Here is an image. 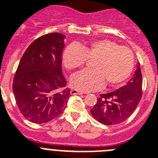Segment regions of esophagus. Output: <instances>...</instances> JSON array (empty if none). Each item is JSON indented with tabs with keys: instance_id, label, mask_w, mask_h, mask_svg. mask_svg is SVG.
<instances>
[{
	"instance_id": "esophagus-1",
	"label": "esophagus",
	"mask_w": 158,
	"mask_h": 158,
	"mask_svg": "<svg viewBox=\"0 0 158 158\" xmlns=\"http://www.w3.org/2000/svg\"><path fill=\"white\" fill-rule=\"evenodd\" d=\"M70 94L71 95H82L83 94V92H80V91L75 90V89H72L70 91Z\"/></svg>"
}]
</instances>
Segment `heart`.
Segmentation results:
<instances>
[{
	"mask_svg": "<svg viewBox=\"0 0 158 158\" xmlns=\"http://www.w3.org/2000/svg\"><path fill=\"white\" fill-rule=\"evenodd\" d=\"M87 59L94 60L93 70L80 71L70 79L71 86L77 90H98L105 83L110 87L120 85L131 75L135 64L130 48L108 39L93 40L79 48L68 46L62 54L64 66L69 70L81 67Z\"/></svg>",
	"mask_w": 158,
	"mask_h": 158,
	"instance_id": "1",
	"label": "heart"
}]
</instances>
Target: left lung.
I'll return each instance as SVG.
<instances>
[{
	"label": "left lung",
	"instance_id": "1",
	"mask_svg": "<svg viewBox=\"0 0 158 158\" xmlns=\"http://www.w3.org/2000/svg\"><path fill=\"white\" fill-rule=\"evenodd\" d=\"M133 78L114 92L101 94L91 110L92 117L105 125L121 123L132 114L142 97V75L140 65Z\"/></svg>",
	"mask_w": 158,
	"mask_h": 158
}]
</instances>
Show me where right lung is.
Returning a JSON list of instances; mask_svg holds the SVG:
<instances>
[{"label": "right lung", "mask_w": 158, "mask_h": 158, "mask_svg": "<svg viewBox=\"0 0 158 158\" xmlns=\"http://www.w3.org/2000/svg\"><path fill=\"white\" fill-rule=\"evenodd\" d=\"M66 36L49 33L31 44L23 55L13 81L20 112L28 121L44 123L66 109L70 90L61 73Z\"/></svg>", "instance_id": "add662e5"}]
</instances>
